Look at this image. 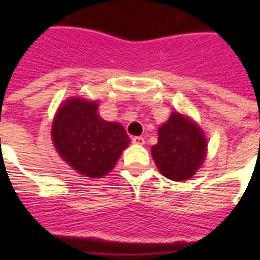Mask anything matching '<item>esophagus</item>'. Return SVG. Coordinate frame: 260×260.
<instances>
[{"mask_svg": "<svg viewBox=\"0 0 260 260\" xmlns=\"http://www.w3.org/2000/svg\"><path fill=\"white\" fill-rule=\"evenodd\" d=\"M132 141H133V143L139 144V146L144 144V138L143 137H133Z\"/></svg>", "mask_w": 260, "mask_h": 260, "instance_id": "obj_1", "label": "esophagus"}]
</instances>
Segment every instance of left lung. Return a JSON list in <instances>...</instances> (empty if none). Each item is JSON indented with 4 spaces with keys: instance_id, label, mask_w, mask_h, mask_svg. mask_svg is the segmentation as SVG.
<instances>
[{
    "instance_id": "obj_1",
    "label": "left lung",
    "mask_w": 260,
    "mask_h": 260,
    "mask_svg": "<svg viewBox=\"0 0 260 260\" xmlns=\"http://www.w3.org/2000/svg\"><path fill=\"white\" fill-rule=\"evenodd\" d=\"M157 133V143L152 146L151 153L160 173L173 181L191 178L207 152L202 128L189 117L173 112Z\"/></svg>"
}]
</instances>
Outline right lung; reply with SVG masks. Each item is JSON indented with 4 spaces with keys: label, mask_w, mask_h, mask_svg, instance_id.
Returning a JSON list of instances; mask_svg holds the SVG:
<instances>
[{
    "label": "right lung",
    "mask_w": 260,
    "mask_h": 260,
    "mask_svg": "<svg viewBox=\"0 0 260 260\" xmlns=\"http://www.w3.org/2000/svg\"><path fill=\"white\" fill-rule=\"evenodd\" d=\"M99 104L71 98L57 110L52 141L63 161L91 178L109 173L130 143L122 125L99 116Z\"/></svg>",
    "instance_id": "1"
}]
</instances>
